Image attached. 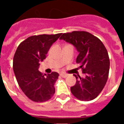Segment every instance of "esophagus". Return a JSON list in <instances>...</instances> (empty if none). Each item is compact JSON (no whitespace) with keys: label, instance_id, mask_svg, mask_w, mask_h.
Segmentation results:
<instances>
[{"label":"esophagus","instance_id":"34e87169","mask_svg":"<svg viewBox=\"0 0 124 124\" xmlns=\"http://www.w3.org/2000/svg\"><path fill=\"white\" fill-rule=\"evenodd\" d=\"M60 76H61L62 78H66L68 75L67 74H66V73H60Z\"/></svg>","mask_w":124,"mask_h":124}]
</instances>
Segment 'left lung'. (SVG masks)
Returning a JSON list of instances; mask_svg holds the SVG:
<instances>
[{"instance_id": "8db88e82", "label": "left lung", "mask_w": 124, "mask_h": 124, "mask_svg": "<svg viewBox=\"0 0 124 124\" xmlns=\"http://www.w3.org/2000/svg\"><path fill=\"white\" fill-rule=\"evenodd\" d=\"M73 45L79 53L76 63L81 65L85 77L74 74L75 85L71 87V93L77 99L89 101L95 99L102 91L108 79L110 66L106 47L99 38L84 31L63 33L60 38Z\"/></svg>"}]
</instances>
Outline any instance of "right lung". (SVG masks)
<instances>
[{"label": "right lung", "mask_w": 124, "mask_h": 124, "mask_svg": "<svg viewBox=\"0 0 124 124\" xmlns=\"http://www.w3.org/2000/svg\"><path fill=\"white\" fill-rule=\"evenodd\" d=\"M62 33L28 37L18 45L13 60V69L18 84L30 99L42 102L51 99L59 74H43L38 71L40 62L46 58L53 43Z\"/></svg>", "instance_id": "1"}]
</instances>
